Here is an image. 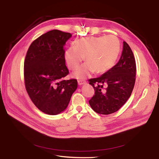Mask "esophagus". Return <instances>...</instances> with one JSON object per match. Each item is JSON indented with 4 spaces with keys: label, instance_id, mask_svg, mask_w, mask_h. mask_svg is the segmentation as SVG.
Instances as JSON below:
<instances>
[{
    "label": "esophagus",
    "instance_id": "1",
    "mask_svg": "<svg viewBox=\"0 0 159 159\" xmlns=\"http://www.w3.org/2000/svg\"><path fill=\"white\" fill-rule=\"evenodd\" d=\"M78 85H82L86 84V81H85L78 80Z\"/></svg>",
    "mask_w": 159,
    "mask_h": 159
}]
</instances>
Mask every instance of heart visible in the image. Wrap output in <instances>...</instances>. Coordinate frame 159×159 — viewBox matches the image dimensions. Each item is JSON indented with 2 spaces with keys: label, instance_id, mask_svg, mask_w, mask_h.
I'll return each instance as SVG.
<instances>
[{
  "label": "heart",
  "instance_id": "b5f03b06",
  "mask_svg": "<svg viewBox=\"0 0 159 159\" xmlns=\"http://www.w3.org/2000/svg\"><path fill=\"white\" fill-rule=\"evenodd\" d=\"M121 50L118 38L113 35L90 36L76 40L74 46L66 50L65 60L69 69L75 70L84 58L85 63L72 74L79 80L87 78L94 71L102 74L111 69L116 62Z\"/></svg>",
  "mask_w": 159,
  "mask_h": 159
}]
</instances>
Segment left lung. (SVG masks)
Listing matches in <instances>:
<instances>
[{
    "instance_id": "8db88e82",
    "label": "left lung",
    "mask_w": 159,
    "mask_h": 159,
    "mask_svg": "<svg viewBox=\"0 0 159 159\" xmlns=\"http://www.w3.org/2000/svg\"><path fill=\"white\" fill-rule=\"evenodd\" d=\"M136 63L131 48L123 42L122 54L118 63L99 78L90 79L95 95L89 101L96 113L109 115L117 111L126 103L133 91ZM107 88L104 89L103 87Z\"/></svg>"
}]
</instances>
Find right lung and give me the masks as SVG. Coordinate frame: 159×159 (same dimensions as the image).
<instances>
[{
    "label": "right lung",
    "instance_id": "1",
    "mask_svg": "<svg viewBox=\"0 0 159 159\" xmlns=\"http://www.w3.org/2000/svg\"><path fill=\"white\" fill-rule=\"evenodd\" d=\"M71 37L58 30L48 32L32 43L25 57L26 89L34 104L48 115L64 111L78 88L76 80H64L69 73L64 46Z\"/></svg>",
    "mask_w": 159,
    "mask_h": 159
}]
</instances>
